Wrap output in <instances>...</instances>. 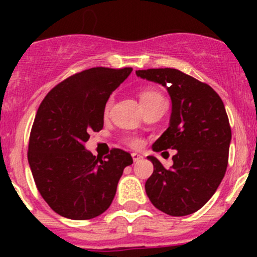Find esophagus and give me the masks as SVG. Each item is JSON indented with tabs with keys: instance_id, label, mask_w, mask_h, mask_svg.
<instances>
[{
	"instance_id": "esophagus-1",
	"label": "esophagus",
	"mask_w": 257,
	"mask_h": 257,
	"mask_svg": "<svg viewBox=\"0 0 257 257\" xmlns=\"http://www.w3.org/2000/svg\"><path fill=\"white\" fill-rule=\"evenodd\" d=\"M132 158H133L134 162H139L143 157L141 154H138V153H132Z\"/></svg>"
}]
</instances>
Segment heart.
Instances as JSON below:
<instances>
[{
	"mask_svg": "<svg viewBox=\"0 0 257 257\" xmlns=\"http://www.w3.org/2000/svg\"><path fill=\"white\" fill-rule=\"evenodd\" d=\"M139 98H141L142 105L145 107V105L150 104V103L154 102V100L162 99L163 95L160 94L158 90L153 89V88H145V89H143L141 92V94H139ZM112 103H113L112 98H110V99H108L107 104H105V107H104V114H105V115L109 113L110 107H112ZM124 143H125L126 145H129V147H132V148H139L142 145V141L139 138H137V137H126V138H124Z\"/></svg>",
	"mask_w": 257,
	"mask_h": 257,
	"instance_id": "1",
	"label": "heart"
}]
</instances>
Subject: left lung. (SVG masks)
Masks as SVG:
<instances>
[{
  "label": "left lung",
  "instance_id": "obj_1",
  "mask_svg": "<svg viewBox=\"0 0 257 257\" xmlns=\"http://www.w3.org/2000/svg\"><path fill=\"white\" fill-rule=\"evenodd\" d=\"M137 76L164 85L172 98L169 128L153 150L177 149L169 169L148 157L154 165L145 183L148 198L172 216L193 214L214 195L226 172L231 128L224 103L209 84L179 69H142Z\"/></svg>",
  "mask_w": 257,
  "mask_h": 257
}]
</instances>
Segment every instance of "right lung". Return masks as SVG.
Listing matches in <instances>:
<instances>
[{
    "instance_id": "add662e5",
    "label": "right lung",
    "mask_w": 257,
    "mask_h": 257,
    "mask_svg": "<svg viewBox=\"0 0 257 257\" xmlns=\"http://www.w3.org/2000/svg\"><path fill=\"white\" fill-rule=\"evenodd\" d=\"M133 68L94 67L58 83L40 104L28 143V163L38 191L53 211L72 220L103 214L112 204L131 154L110 150L104 159L84 148L102 131L104 107Z\"/></svg>"
}]
</instances>
